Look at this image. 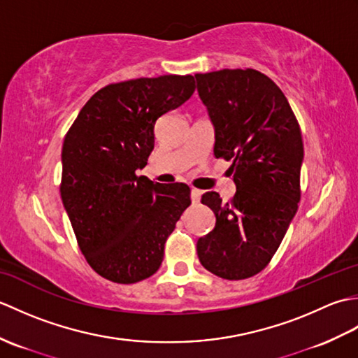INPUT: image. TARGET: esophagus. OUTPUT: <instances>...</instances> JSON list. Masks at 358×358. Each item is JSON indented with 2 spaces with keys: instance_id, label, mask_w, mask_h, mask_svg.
Wrapping results in <instances>:
<instances>
[{
  "instance_id": "esophagus-1",
  "label": "esophagus",
  "mask_w": 358,
  "mask_h": 358,
  "mask_svg": "<svg viewBox=\"0 0 358 358\" xmlns=\"http://www.w3.org/2000/svg\"><path fill=\"white\" fill-rule=\"evenodd\" d=\"M200 199H201V191H199V189H192L191 191V200L194 204L200 203Z\"/></svg>"
}]
</instances>
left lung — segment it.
Returning a JSON list of instances; mask_svg holds the SVG:
<instances>
[{"label":"left lung","mask_w":358,"mask_h":358,"mask_svg":"<svg viewBox=\"0 0 358 358\" xmlns=\"http://www.w3.org/2000/svg\"><path fill=\"white\" fill-rule=\"evenodd\" d=\"M195 78L214 124V155L232 163L237 187L229 203L217 192L201 196L217 222L196 241V254L218 277L249 278L268 266L299 209L300 126L285 94L262 72L223 69Z\"/></svg>","instance_id":"obj_1"}]
</instances>
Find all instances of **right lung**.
<instances>
[{"label": "right lung", "mask_w": 358, "mask_h": 358, "mask_svg": "<svg viewBox=\"0 0 358 358\" xmlns=\"http://www.w3.org/2000/svg\"><path fill=\"white\" fill-rule=\"evenodd\" d=\"M192 75L115 83L83 106L62 152V200L83 255L96 273L131 285L158 271L164 243L191 204L185 183L138 177L154 127L192 96Z\"/></svg>", "instance_id": "obj_1"}]
</instances>
